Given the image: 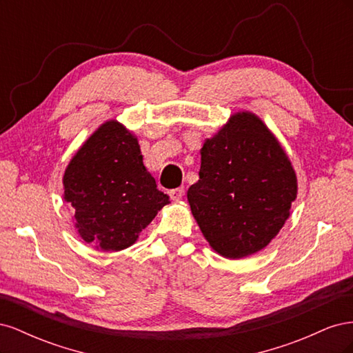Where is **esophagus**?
<instances>
[{
	"instance_id": "34e87169",
	"label": "esophagus",
	"mask_w": 353,
	"mask_h": 353,
	"mask_svg": "<svg viewBox=\"0 0 353 353\" xmlns=\"http://www.w3.org/2000/svg\"><path fill=\"white\" fill-rule=\"evenodd\" d=\"M169 196L172 200H181L184 196V187H179V188H174L169 191Z\"/></svg>"
}]
</instances>
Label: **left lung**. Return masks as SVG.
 <instances>
[{
	"instance_id": "obj_1",
	"label": "left lung",
	"mask_w": 353,
	"mask_h": 353,
	"mask_svg": "<svg viewBox=\"0 0 353 353\" xmlns=\"http://www.w3.org/2000/svg\"><path fill=\"white\" fill-rule=\"evenodd\" d=\"M199 181L188 203L209 244L230 259L262 250L283 228L297 194L290 160L249 112L203 144Z\"/></svg>"
}]
</instances>
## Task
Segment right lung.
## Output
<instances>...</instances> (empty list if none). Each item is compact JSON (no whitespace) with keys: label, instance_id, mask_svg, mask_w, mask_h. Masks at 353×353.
<instances>
[{"label":"right lung","instance_id":"right-lung-1","mask_svg":"<svg viewBox=\"0 0 353 353\" xmlns=\"http://www.w3.org/2000/svg\"><path fill=\"white\" fill-rule=\"evenodd\" d=\"M79 236L105 252L130 248L169 197L143 163L137 138L105 122L73 156L63 176Z\"/></svg>","mask_w":353,"mask_h":353}]
</instances>
